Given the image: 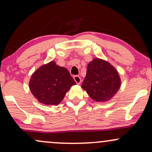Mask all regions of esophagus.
Returning <instances> with one entry per match:
<instances>
[{"instance_id": "obj_1", "label": "esophagus", "mask_w": 152, "mask_h": 152, "mask_svg": "<svg viewBox=\"0 0 152 152\" xmlns=\"http://www.w3.org/2000/svg\"><path fill=\"white\" fill-rule=\"evenodd\" d=\"M74 81L76 82V83H77V84H79L81 81V77H80L79 76H77V75H76V76H74Z\"/></svg>"}]
</instances>
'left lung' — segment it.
I'll return each instance as SVG.
<instances>
[{
    "instance_id": "left-lung-1",
    "label": "left lung",
    "mask_w": 152,
    "mask_h": 152,
    "mask_svg": "<svg viewBox=\"0 0 152 152\" xmlns=\"http://www.w3.org/2000/svg\"><path fill=\"white\" fill-rule=\"evenodd\" d=\"M121 86L118 71L106 61L94 58L87 66L81 87L96 102H106L112 98Z\"/></svg>"
}]
</instances>
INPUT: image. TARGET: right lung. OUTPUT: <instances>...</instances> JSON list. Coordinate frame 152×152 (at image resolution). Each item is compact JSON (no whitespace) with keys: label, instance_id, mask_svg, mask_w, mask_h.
Returning <instances> with one entry per match:
<instances>
[{"label":"right lung","instance_id":"right-lung-1","mask_svg":"<svg viewBox=\"0 0 152 152\" xmlns=\"http://www.w3.org/2000/svg\"><path fill=\"white\" fill-rule=\"evenodd\" d=\"M75 84L76 83L66 68L51 61L33 74L29 88L39 102L46 105H58Z\"/></svg>","mask_w":152,"mask_h":152}]
</instances>
